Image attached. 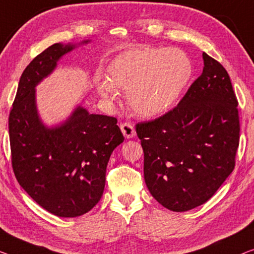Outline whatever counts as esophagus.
<instances>
[{
  "instance_id": "obj_1",
  "label": "esophagus",
  "mask_w": 254,
  "mask_h": 254,
  "mask_svg": "<svg viewBox=\"0 0 254 254\" xmlns=\"http://www.w3.org/2000/svg\"><path fill=\"white\" fill-rule=\"evenodd\" d=\"M121 130H122L124 137L127 139H130V138H133L135 135V131H134V127L133 126L130 122H124L121 124Z\"/></svg>"
}]
</instances>
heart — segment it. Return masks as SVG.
Segmentation results:
<instances>
[{
  "label": "heart",
  "mask_w": 254,
  "mask_h": 254,
  "mask_svg": "<svg viewBox=\"0 0 254 254\" xmlns=\"http://www.w3.org/2000/svg\"><path fill=\"white\" fill-rule=\"evenodd\" d=\"M192 74L190 59L178 49L142 48L113 60L107 78L98 83L104 98L113 100L115 89L127 90V103L135 114L154 117L171 107Z\"/></svg>",
  "instance_id": "obj_1"
}]
</instances>
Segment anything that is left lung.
Wrapping results in <instances>:
<instances>
[{"mask_svg":"<svg viewBox=\"0 0 254 254\" xmlns=\"http://www.w3.org/2000/svg\"><path fill=\"white\" fill-rule=\"evenodd\" d=\"M202 74L175 108L135 124L145 183L166 209L185 212L209 200L235 168L238 101L229 75L203 52Z\"/></svg>","mask_w":254,"mask_h":254,"instance_id":"1","label":"left lung"}]
</instances>
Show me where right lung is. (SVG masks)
<instances>
[{
	"label": "right lung",
	"mask_w": 254,
	"mask_h": 254,
	"mask_svg": "<svg viewBox=\"0 0 254 254\" xmlns=\"http://www.w3.org/2000/svg\"><path fill=\"white\" fill-rule=\"evenodd\" d=\"M74 45L52 44L25 68L9 115L11 164L18 183L52 214L78 217L103 196L109 157L124 137L113 116L78 107L54 128L40 122L34 88Z\"/></svg>",
	"instance_id": "add662e5"
}]
</instances>
